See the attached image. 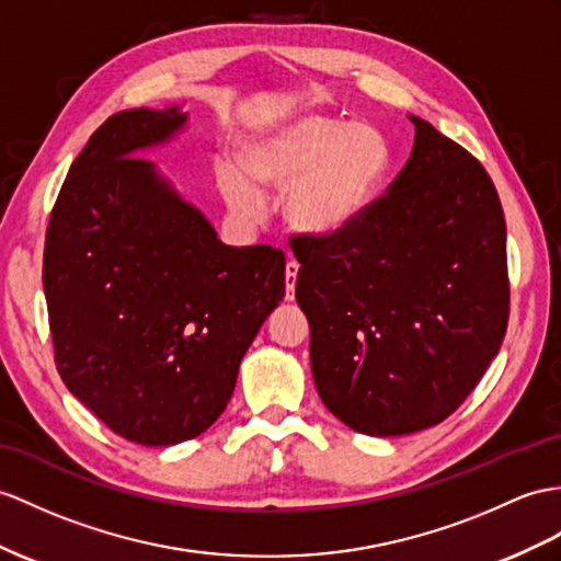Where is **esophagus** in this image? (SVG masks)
<instances>
[{"label":"esophagus","mask_w":561,"mask_h":561,"mask_svg":"<svg viewBox=\"0 0 561 561\" xmlns=\"http://www.w3.org/2000/svg\"><path fill=\"white\" fill-rule=\"evenodd\" d=\"M297 273H299V264L295 262V259H290L288 266H285V299H288V302H293V299H295Z\"/></svg>","instance_id":"obj_1"}]
</instances>
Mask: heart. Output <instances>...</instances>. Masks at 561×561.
<instances>
[{
  "label": "heart",
  "mask_w": 561,
  "mask_h": 561,
  "mask_svg": "<svg viewBox=\"0 0 561 561\" xmlns=\"http://www.w3.org/2000/svg\"><path fill=\"white\" fill-rule=\"evenodd\" d=\"M392 147L376 126L319 112L259 123L248 133L240 162L216 171L228 209L242 221L264 211L259 187L288 190L285 221L309 238H335L374 207L392 171Z\"/></svg>",
  "instance_id": "b5f03b06"
}]
</instances>
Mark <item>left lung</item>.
I'll return each instance as SVG.
<instances>
[{
    "label": "left lung",
    "mask_w": 561,
    "mask_h": 561,
    "mask_svg": "<svg viewBox=\"0 0 561 561\" xmlns=\"http://www.w3.org/2000/svg\"><path fill=\"white\" fill-rule=\"evenodd\" d=\"M388 195L335 238L299 236L295 297L319 398L352 431L445 421L507 331V226L485 169L428 121Z\"/></svg>",
    "instance_id": "1"
}]
</instances>
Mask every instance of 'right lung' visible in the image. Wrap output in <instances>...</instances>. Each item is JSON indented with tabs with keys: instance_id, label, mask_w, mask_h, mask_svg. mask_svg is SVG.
<instances>
[{
	"instance_id": "add662e5",
	"label": "right lung",
	"mask_w": 561,
	"mask_h": 561,
	"mask_svg": "<svg viewBox=\"0 0 561 561\" xmlns=\"http://www.w3.org/2000/svg\"><path fill=\"white\" fill-rule=\"evenodd\" d=\"M187 126L181 106L126 108L68 169L43 285L66 388L121 438L169 447L224 414L238 368L285 297V254L228 248L145 149Z\"/></svg>"
}]
</instances>
